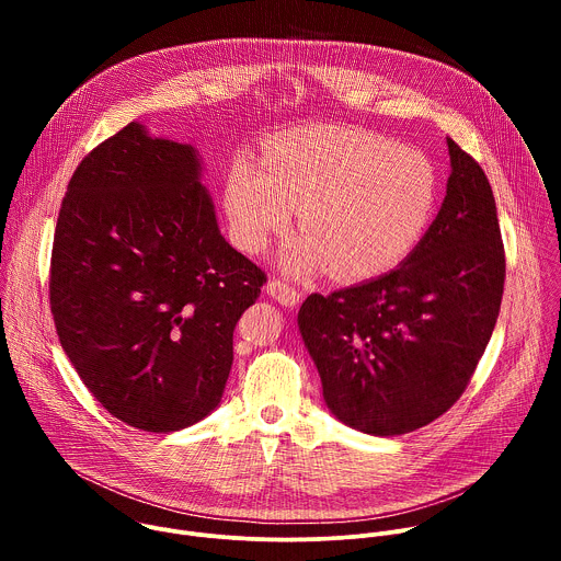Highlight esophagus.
I'll return each mask as SVG.
<instances>
[{
    "instance_id": "34e87169",
    "label": "esophagus",
    "mask_w": 561,
    "mask_h": 561,
    "mask_svg": "<svg viewBox=\"0 0 561 561\" xmlns=\"http://www.w3.org/2000/svg\"><path fill=\"white\" fill-rule=\"evenodd\" d=\"M266 293L273 297V299H277L282 306H286V308H293V306H297L299 304V290H295L293 286H288V284H284V282H279V279H271L268 284H266Z\"/></svg>"
}]
</instances>
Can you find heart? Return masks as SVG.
Masks as SVG:
<instances>
[{
  "mask_svg": "<svg viewBox=\"0 0 561 561\" xmlns=\"http://www.w3.org/2000/svg\"><path fill=\"white\" fill-rule=\"evenodd\" d=\"M437 173L431 159L381 135L308 126L277 135L262 167L237 157L224 184L230 239L260 255L288 230H304L279 253V266L310 275L331 266L340 279H368L404 262L433 219Z\"/></svg>",
  "mask_w": 561,
  "mask_h": 561,
  "instance_id": "heart-1",
  "label": "heart"
}]
</instances>
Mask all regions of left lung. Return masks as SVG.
Returning <instances> with one entry per match:
<instances>
[{"label": "left lung", "instance_id": "1", "mask_svg": "<svg viewBox=\"0 0 561 561\" xmlns=\"http://www.w3.org/2000/svg\"><path fill=\"white\" fill-rule=\"evenodd\" d=\"M446 144V197L415 251L386 275L308 295L297 314L327 407L368 435H404L444 415L500 314L506 257L495 197L482 167Z\"/></svg>", "mask_w": 561, "mask_h": 561}]
</instances>
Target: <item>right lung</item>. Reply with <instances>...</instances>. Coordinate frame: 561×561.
<instances>
[{
    "mask_svg": "<svg viewBox=\"0 0 561 561\" xmlns=\"http://www.w3.org/2000/svg\"><path fill=\"white\" fill-rule=\"evenodd\" d=\"M264 282L221 237L191 144L130 122L72 173L50 310L79 379L124 424L173 433L219 407L234 324Z\"/></svg>",
    "mask_w": 561,
    "mask_h": 561,
    "instance_id": "1",
    "label": "right lung"
}]
</instances>
